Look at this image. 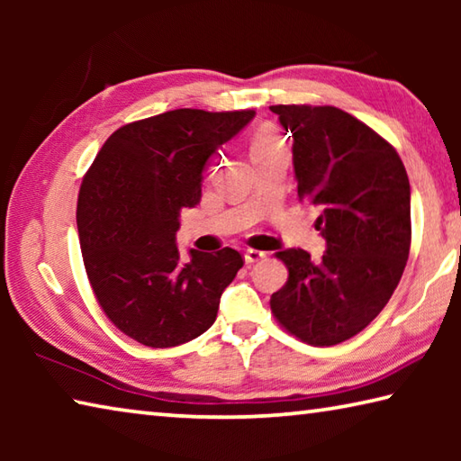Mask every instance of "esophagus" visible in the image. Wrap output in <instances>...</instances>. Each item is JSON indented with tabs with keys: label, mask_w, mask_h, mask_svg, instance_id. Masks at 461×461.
I'll use <instances>...</instances> for the list:
<instances>
[{
	"label": "esophagus",
	"mask_w": 461,
	"mask_h": 461,
	"mask_svg": "<svg viewBox=\"0 0 461 461\" xmlns=\"http://www.w3.org/2000/svg\"><path fill=\"white\" fill-rule=\"evenodd\" d=\"M244 258L248 264H254V262H260L267 258V252H260V249H246Z\"/></svg>",
	"instance_id": "34e87169"
}]
</instances>
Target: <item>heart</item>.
<instances>
[{
	"label": "heart",
	"mask_w": 461,
	"mask_h": 461,
	"mask_svg": "<svg viewBox=\"0 0 461 461\" xmlns=\"http://www.w3.org/2000/svg\"><path fill=\"white\" fill-rule=\"evenodd\" d=\"M276 146H280V140L276 136V131L272 130V128H262L258 134L254 136L249 150H252V156L256 158V156L268 152V150H272V148H276Z\"/></svg>",
	"instance_id": "1"
}]
</instances>
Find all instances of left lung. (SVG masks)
Returning <instances> with one entry per match:
<instances>
[{"label": "left lung", "instance_id": "left-lung-1", "mask_svg": "<svg viewBox=\"0 0 461 461\" xmlns=\"http://www.w3.org/2000/svg\"><path fill=\"white\" fill-rule=\"evenodd\" d=\"M293 134L299 201L319 209V262L301 248L276 254L286 285L270 309L288 333L335 346L386 307L411 249V185L401 156L364 122L331 105H272Z\"/></svg>", "mask_w": 461, "mask_h": 461}]
</instances>
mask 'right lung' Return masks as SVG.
<instances>
[{"label":"right lung","mask_w":461,"mask_h":461,"mask_svg":"<svg viewBox=\"0 0 461 461\" xmlns=\"http://www.w3.org/2000/svg\"><path fill=\"white\" fill-rule=\"evenodd\" d=\"M254 109H173L115 130L83 178L77 228L99 307L128 338L173 348L213 325L244 258L175 244L178 215L201 201L207 160L254 118Z\"/></svg>","instance_id":"obj_1"}]
</instances>
